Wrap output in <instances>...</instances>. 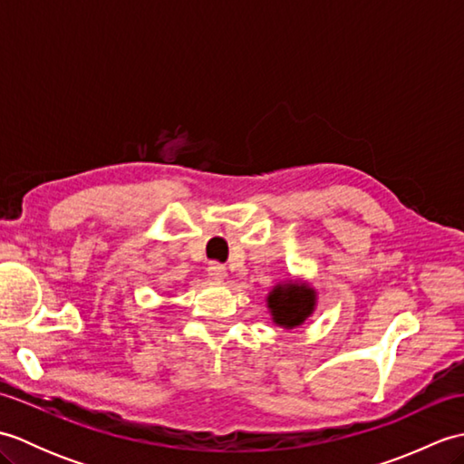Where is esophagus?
I'll return each instance as SVG.
<instances>
[{
  "mask_svg": "<svg viewBox=\"0 0 464 464\" xmlns=\"http://www.w3.org/2000/svg\"><path fill=\"white\" fill-rule=\"evenodd\" d=\"M207 273H209V277L215 279V281H223L227 277V267L221 263H209V267H207Z\"/></svg>",
  "mask_w": 464,
  "mask_h": 464,
  "instance_id": "obj_1",
  "label": "esophagus"
}]
</instances>
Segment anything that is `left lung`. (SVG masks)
<instances>
[{
    "label": "left lung",
    "mask_w": 464,
    "mask_h": 464,
    "mask_svg": "<svg viewBox=\"0 0 464 464\" xmlns=\"http://www.w3.org/2000/svg\"><path fill=\"white\" fill-rule=\"evenodd\" d=\"M317 303V293L307 283H279L267 295V307L273 323L285 329H295L307 321Z\"/></svg>",
    "instance_id": "left-lung-1"
}]
</instances>
